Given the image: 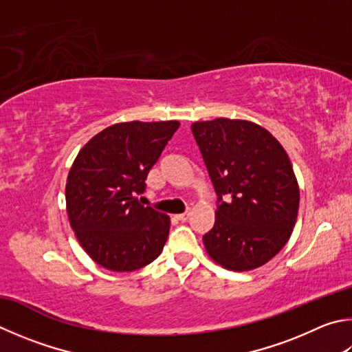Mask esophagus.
<instances>
[{
  "label": "esophagus",
  "instance_id": "esophagus-1",
  "mask_svg": "<svg viewBox=\"0 0 352 352\" xmlns=\"http://www.w3.org/2000/svg\"><path fill=\"white\" fill-rule=\"evenodd\" d=\"M178 220H182V221H186L188 219H189V212H183V214H177L175 215Z\"/></svg>",
  "mask_w": 352,
  "mask_h": 352
}]
</instances>
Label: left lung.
<instances>
[{
	"label": "left lung",
	"instance_id": "8db88e82",
	"mask_svg": "<svg viewBox=\"0 0 352 352\" xmlns=\"http://www.w3.org/2000/svg\"><path fill=\"white\" fill-rule=\"evenodd\" d=\"M215 192L228 195L203 235L206 252L229 271L257 270L282 251L296 226L300 189L291 160L270 131L248 120L190 126Z\"/></svg>",
	"mask_w": 352,
	"mask_h": 352
}]
</instances>
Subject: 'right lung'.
Instances as JSON below:
<instances>
[{
  "mask_svg": "<svg viewBox=\"0 0 352 352\" xmlns=\"http://www.w3.org/2000/svg\"><path fill=\"white\" fill-rule=\"evenodd\" d=\"M178 126L177 120L112 124L89 140L74 160L66 210L81 248L97 265L131 272L162 254L169 215L143 206L137 195Z\"/></svg>",
  "mask_w": 352,
  "mask_h": 352,
  "instance_id": "1",
  "label": "right lung"
}]
</instances>
